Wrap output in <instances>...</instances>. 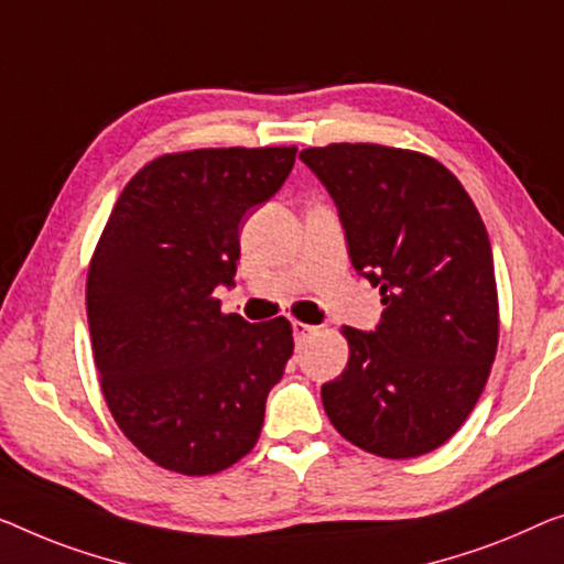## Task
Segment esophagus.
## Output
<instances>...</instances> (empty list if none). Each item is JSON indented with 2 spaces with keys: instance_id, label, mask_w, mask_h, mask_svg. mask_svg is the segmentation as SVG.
<instances>
[{
  "instance_id": "34e87169",
  "label": "esophagus",
  "mask_w": 564,
  "mask_h": 564,
  "mask_svg": "<svg viewBox=\"0 0 564 564\" xmlns=\"http://www.w3.org/2000/svg\"><path fill=\"white\" fill-rule=\"evenodd\" d=\"M293 339H296V344L301 347L311 334L318 332V326H311V324H304V322H293Z\"/></svg>"
}]
</instances>
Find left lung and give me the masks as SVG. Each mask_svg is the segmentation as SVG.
Wrapping results in <instances>:
<instances>
[{"mask_svg": "<svg viewBox=\"0 0 564 564\" xmlns=\"http://www.w3.org/2000/svg\"><path fill=\"white\" fill-rule=\"evenodd\" d=\"M329 192L351 265L377 285L375 332L344 326L347 369L322 388L332 425L382 458L431 453L466 423L499 344L491 242L433 156L382 144L299 154Z\"/></svg>", "mask_w": 564, "mask_h": 564, "instance_id": "8db88e82", "label": "left lung"}]
</instances>
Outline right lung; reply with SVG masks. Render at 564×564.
Returning <instances> with one entry per match:
<instances>
[{
    "label": "right lung",
    "instance_id": "1",
    "mask_svg": "<svg viewBox=\"0 0 564 564\" xmlns=\"http://www.w3.org/2000/svg\"><path fill=\"white\" fill-rule=\"evenodd\" d=\"M293 159L296 147L156 156L100 232L86 283L100 390L126 438L166 470L217 474L258 443L291 324L223 314L213 293L232 285L242 215L281 189Z\"/></svg>",
    "mask_w": 564,
    "mask_h": 564
}]
</instances>
